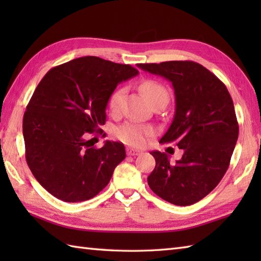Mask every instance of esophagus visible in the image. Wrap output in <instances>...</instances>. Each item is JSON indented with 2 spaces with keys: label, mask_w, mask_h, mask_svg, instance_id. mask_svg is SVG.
Masks as SVG:
<instances>
[{
  "label": "esophagus",
  "mask_w": 261,
  "mask_h": 261,
  "mask_svg": "<svg viewBox=\"0 0 261 261\" xmlns=\"http://www.w3.org/2000/svg\"><path fill=\"white\" fill-rule=\"evenodd\" d=\"M141 151L140 150H137V149L134 148H126V154L127 156H138V154H140Z\"/></svg>",
  "instance_id": "1"
}]
</instances>
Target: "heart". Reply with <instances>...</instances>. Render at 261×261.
Returning <instances> with one entry per match:
<instances>
[{"instance_id":"obj_1","label":"heart","mask_w":261,"mask_h":261,"mask_svg":"<svg viewBox=\"0 0 261 261\" xmlns=\"http://www.w3.org/2000/svg\"><path fill=\"white\" fill-rule=\"evenodd\" d=\"M141 92L145 94V96L149 99L151 104L159 101V99H165L168 102V92L166 88L159 84L158 82L154 81H145L140 85ZM124 95V88H118L115 90L109 98V109L111 112H118L121 105L122 97ZM153 134L152 127L137 123L134 121H127L119 125L114 130L115 137L120 139L122 142L126 145L141 147L146 143L147 138Z\"/></svg>"}]
</instances>
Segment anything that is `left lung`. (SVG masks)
<instances>
[{
  "instance_id": "obj_1",
  "label": "left lung",
  "mask_w": 261,
  "mask_h": 261,
  "mask_svg": "<svg viewBox=\"0 0 261 261\" xmlns=\"http://www.w3.org/2000/svg\"><path fill=\"white\" fill-rule=\"evenodd\" d=\"M137 66L171 82L175 115L159 142L184 151L175 164L167 153L151 151L156 167L148 176V185L171 204L192 205L212 192L228 170L239 136L233 101L223 83L195 62Z\"/></svg>"
}]
</instances>
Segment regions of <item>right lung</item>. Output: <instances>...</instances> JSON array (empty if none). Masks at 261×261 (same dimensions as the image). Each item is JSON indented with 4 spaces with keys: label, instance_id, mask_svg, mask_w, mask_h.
Returning <instances> with one entry per match:
<instances>
[{
    "label": "right lung",
    "instance_id": "1",
    "mask_svg": "<svg viewBox=\"0 0 261 261\" xmlns=\"http://www.w3.org/2000/svg\"><path fill=\"white\" fill-rule=\"evenodd\" d=\"M139 74L130 65L86 56L43 76L23 115L25 159L46 191L64 202L93 198L125 158L123 143L90 145L87 134L105 124L109 98L119 83Z\"/></svg>",
    "mask_w": 261,
    "mask_h": 261
}]
</instances>
